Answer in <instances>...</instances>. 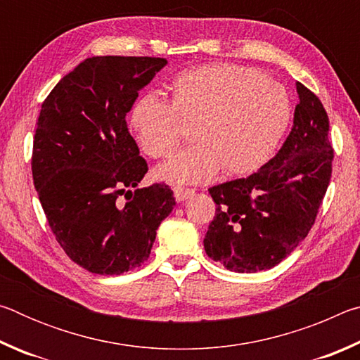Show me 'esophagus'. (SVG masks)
<instances>
[{
    "label": "esophagus",
    "mask_w": 360,
    "mask_h": 360,
    "mask_svg": "<svg viewBox=\"0 0 360 360\" xmlns=\"http://www.w3.org/2000/svg\"><path fill=\"white\" fill-rule=\"evenodd\" d=\"M173 192H174V198H176V202H184V200L191 197V195H192L195 191H193V188H187V187L174 186V187H173Z\"/></svg>",
    "instance_id": "34e87169"
}]
</instances>
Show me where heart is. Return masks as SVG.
Returning a JSON list of instances; mask_svg holds the SVG:
<instances>
[{
	"label": "heart",
	"instance_id": "b5f03b06",
	"mask_svg": "<svg viewBox=\"0 0 360 360\" xmlns=\"http://www.w3.org/2000/svg\"><path fill=\"white\" fill-rule=\"evenodd\" d=\"M172 101L141 95L130 111V129L139 148L152 158L178 148L184 122H197L193 138L155 169L163 181L202 184L222 167L230 176L257 172L275 155L292 117L281 84L238 65L212 63L188 70L169 82Z\"/></svg>",
	"mask_w": 360,
	"mask_h": 360
}]
</instances>
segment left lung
Segmentation results:
<instances>
[{
	"label": "left lung",
	"mask_w": 360,
	"mask_h": 360,
	"mask_svg": "<svg viewBox=\"0 0 360 360\" xmlns=\"http://www.w3.org/2000/svg\"><path fill=\"white\" fill-rule=\"evenodd\" d=\"M300 103L294 129L257 173L208 188L216 214L205 251L231 271L255 273L278 265L316 222L332 178L328 115L311 90L297 82Z\"/></svg>",
	"instance_id": "obj_1"
}]
</instances>
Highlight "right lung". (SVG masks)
<instances>
[{
    "label": "right lung",
    "mask_w": 360,
    "mask_h": 360,
    "mask_svg": "<svg viewBox=\"0 0 360 360\" xmlns=\"http://www.w3.org/2000/svg\"><path fill=\"white\" fill-rule=\"evenodd\" d=\"M165 65L158 57L87 58L42 101L33 182L58 245L90 273L122 275L144 264L176 205L165 182L136 187L148 163L125 122Z\"/></svg>",
    "instance_id": "1"
}]
</instances>
